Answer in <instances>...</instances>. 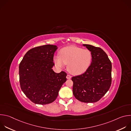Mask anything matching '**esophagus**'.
Wrapping results in <instances>:
<instances>
[{"label":"esophagus","instance_id":"obj_1","mask_svg":"<svg viewBox=\"0 0 131 131\" xmlns=\"http://www.w3.org/2000/svg\"><path fill=\"white\" fill-rule=\"evenodd\" d=\"M66 78H67V79H71V76L70 75H69V74H67V76H66Z\"/></svg>","mask_w":131,"mask_h":131}]
</instances>
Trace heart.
<instances>
[{"mask_svg":"<svg viewBox=\"0 0 131 131\" xmlns=\"http://www.w3.org/2000/svg\"><path fill=\"white\" fill-rule=\"evenodd\" d=\"M60 54L54 56L55 64L59 67H64L67 64L68 70L74 75L85 72L90 66L92 59V53L89 50L74 46L62 48L60 51Z\"/></svg>","mask_w":131,"mask_h":131,"instance_id":"obj_1","label":"heart"}]
</instances>
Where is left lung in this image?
<instances>
[{"label": "left lung", "mask_w": 131, "mask_h": 131, "mask_svg": "<svg viewBox=\"0 0 131 131\" xmlns=\"http://www.w3.org/2000/svg\"><path fill=\"white\" fill-rule=\"evenodd\" d=\"M83 46L91 52L92 63L84 73L72 77L73 94L80 102L95 103L105 95L110 87L112 65L101 48L90 45Z\"/></svg>", "instance_id": "left-lung-1"}]
</instances>
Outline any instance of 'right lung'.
Listing matches in <instances>:
<instances>
[{
	"mask_svg": "<svg viewBox=\"0 0 131 131\" xmlns=\"http://www.w3.org/2000/svg\"><path fill=\"white\" fill-rule=\"evenodd\" d=\"M57 46L47 45L31 49L25 54L19 65L21 88L34 103L45 105L57 98L67 80L65 71L55 72L52 68Z\"/></svg>",
	"mask_w": 131,
	"mask_h": 131,
	"instance_id": "add662e5",
	"label": "right lung"
}]
</instances>
